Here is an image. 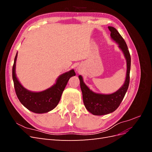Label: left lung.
Listing matches in <instances>:
<instances>
[{
    "mask_svg": "<svg viewBox=\"0 0 152 152\" xmlns=\"http://www.w3.org/2000/svg\"><path fill=\"white\" fill-rule=\"evenodd\" d=\"M111 31V39L117 44L126 59L127 72L124 84L117 91L112 94H104L94 93L84 82L83 78L79 76L82 98L86 108L94 115H103L113 112L119 107L127 91L129 84V73L131 69V56L125 40L118 31L113 26H108Z\"/></svg>",
    "mask_w": 152,
    "mask_h": 152,
    "instance_id": "left-lung-1",
    "label": "left lung"
}]
</instances>
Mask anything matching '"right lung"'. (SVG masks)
Returning a JSON list of instances; mask_svg holds the SVG:
<instances>
[{
	"mask_svg": "<svg viewBox=\"0 0 152 152\" xmlns=\"http://www.w3.org/2000/svg\"><path fill=\"white\" fill-rule=\"evenodd\" d=\"M16 54L12 66V79L18 98L21 103L30 111L36 113H44L51 111L58 105L63 92L71 77L75 76L73 69L59 75L56 83L49 88L40 92H33L21 85L16 75Z\"/></svg>",
	"mask_w": 152,
	"mask_h": 152,
	"instance_id": "1",
	"label": "right lung"
}]
</instances>
